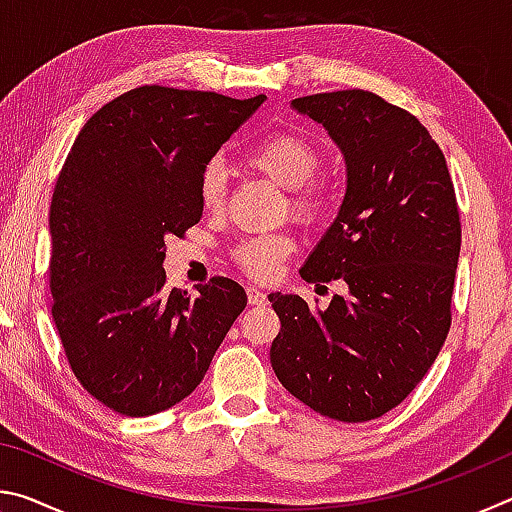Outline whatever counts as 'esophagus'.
Returning <instances> with one entry per match:
<instances>
[{
  "label": "esophagus",
  "mask_w": 512,
  "mask_h": 512,
  "mask_svg": "<svg viewBox=\"0 0 512 512\" xmlns=\"http://www.w3.org/2000/svg\"><path fill=\"white\" fill-rule=\"evenodd\" d=\"M246 291H248V302H250V305H264V302H266V293L262 289L253 287V284H250Z\"/></svg>",
  "instance_id": "1"
}]
</instances>
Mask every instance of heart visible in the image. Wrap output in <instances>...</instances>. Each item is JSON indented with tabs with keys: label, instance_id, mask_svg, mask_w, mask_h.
I'll use <instances>...</instances> for the list:
<instances>
[{
	"label": "heart",
	"instance_id": "heart-1",
	"mask_svg": "<svg viewBox=\"0 0 512 512\" xmlns=\"http://www.w3.org/2000/svg\"><path fill=\"white\" fill-rule=\"evenodd\" d=\"M248 164L264 171L273 183L291 192V210L300 219L314 221L323 214L327 196L323 187L309 183L318 173L320 153L307 137L298 133H275L246 155ZM228 176L219 160L205 164L198 180V196L205 210H219L225 201ZM293 250V239L289 235H259L241 241L237 248V262L255 277H271L284 257Z\"/></svg>",
	"mask_w": 512,
	"mask_h": 512
}]
</instances>
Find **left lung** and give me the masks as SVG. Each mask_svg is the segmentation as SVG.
<instances>
[{"label": "left lung", "mask_w": 512, "mask_h": 512, "mask_svg": "<svg viewBox=\"0 0 512 512\" xmlns=\"http://www.w3.org/2000/svg\"><path fill=\"white\" fill-rule=\"evenodd\" d=\"M291 108L327 131L345 160L339 214L300 268L305 282L343 280L327 309L271 293L277 379L341 422L400 404L436 361L452 323L461 221L438 144L409 112L363 90L311 94Z\"/></svg>", "instance_id": "8db88e82"}]
</instances>
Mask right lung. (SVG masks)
Instances as JSON below:
<instances>
[{"label":"right lung","mask_w":512,"mask_h":512,"mask_svg":"<svg viewBox=\"0 0 512 512\" xmlns=\"http://www.w3.org/2000/svg\"><path fill=\"white\" fill-rule=\"evenodd\" d=\"M264 99L144 85L74 140L49 210L51 316L76 379L112 411L183 402L246 307L230 277L196 296L164 287V239L201 221L205 164Z\"/></svg>","instance_id":"obj_1"}]
</instances>
